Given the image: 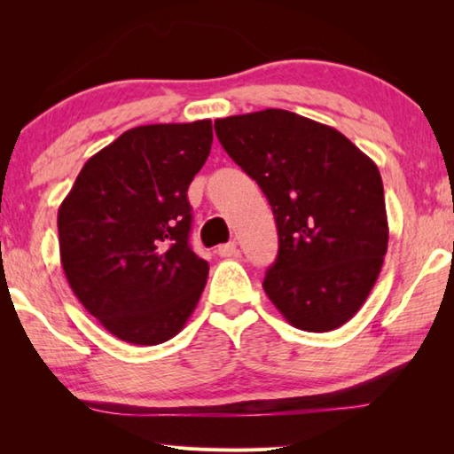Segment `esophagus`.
Segmentation results:
<instances>
[{"instance_id": "esophagus-1", "label": "esophagus", "mask_w": 454, "mask_h": 454, "mask_svg": "<svg viewBox=\"0 0 454 454\" xmlns=\"http://www.w3.org/2000/svg\"><path fill=\"white\" fill-rule=\"evenodd\" d=\"M238 246H236V242H228V244H222V246H218V254L222 256V258H234V256H238Z\"/></svg>"}]
</instances>
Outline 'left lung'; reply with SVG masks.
I'll list each match as a JSON object with an SVG mask.
<instances>
[{"label": "left lung", "mask_w": 454, "mask_h": 454, "mask_svg": "<svg viewBox=\"0 0 454 454\" xmlns=\"http://www.w3.org/2000/svg\"><path fill=\"white\" fill-rule=\"evenodd\" d=\"M272 206L278 256L264 292L292 326L328 333L358 312L388 246L382 178L347 136L286 110L214 121Z\"/></svg>", "instance_id": "left-lung-1"}]
</instances>
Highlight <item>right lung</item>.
Here are the masks:
<instances>
[{
	"mask_svg": "<svg viewBox=\"0 0 454 454\" xmlns=\"http://www.w3.org/2000/svg\"><path fill=\"white\" fill-rule=\"evenodd\" d=\"M210 148V120L132 128L83 164L59 206L66 278L120 340L162 344L196 309L208 262L190 248L186 192Z\"/></svg>",
	"mask_w": 454,
	"mask_h": 454,
	"instance_id": "right-lung-1",
	"label": "right lung"
}]
</instances>
